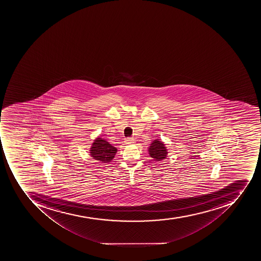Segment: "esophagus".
I'll use <instances>...</instances> for the list:
<instances>
[{"mask_svg": "<svg viewBox=\"0 0 261 261\" xmlns=\"http://www.w3.org/2000/svg\"><path fill=\"white\" fill-rule=\"evenodd\" d=\"M125 144H135V140H134L133 139H132V138H128V139H126V140H125Z\"/></svg>", "mask_w": 261, "mask_h": 261, "instance_id": "34e87169", "label": "esophagus"}]
</instances>
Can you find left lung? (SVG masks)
I'll return each mask as SVG.
<instances>
[{
	"label": "left lung",
	"instance_id": "8db88e82",
	"mask_svg": "<svg viewBox=\"0 0 261 261\" xmlns=\"http://www.w3.org/2000/svg\"><path fill=\"white\" fill-rule=\"evenodd\" d=\"M148 151L149 156L156 162L165 160L167 158V154H168L164 142H162V140H158V139L153 140L150 144Z\"/></svg>",
	"mask_w": 261,
	"mask_h": 261
}]
</instances>
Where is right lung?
Masks as SVG:
<instances>
[{"instance_id": "right-lung-1", "label": "right lung", "mask_w": 261, "mask_h": 261, "mask_svg": "<svg viewBox=\"0 0 261 261\" xmlns=\"http://www.w3.org/2000/svg\"><path fill=\"white\" fill-rule=\"evenodd\" d=\"M117 152V148L101 137H97L90 148V155L91 158L97 162H100L103 165L109 164L113 161Z\"/></svg>"}]
</instances>
